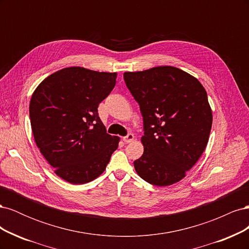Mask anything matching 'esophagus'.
<instances>
[{
  "label": "esophagus",
  "mask_w": 249,
  "mask_h": 249,
  "mask_svg": "<svg viewBox=\"0 0 249 249\" xmlns=\"http://www.w3.org/2000/svg\"><path fill=\"white\" fill-rule=\"evenodd\" d=\"M134 138H135L134 135H133L132 133H130V134H127L126 136H124V137L123 138V140H124V142H125V143H130V142H132V141L134 140Z\"/></svg>",
  "instance_id": "obj_1"
}]
</instances>
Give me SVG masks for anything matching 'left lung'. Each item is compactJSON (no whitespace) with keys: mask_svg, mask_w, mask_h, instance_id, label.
<instances>
[{"mask_svg":"<svg viewBox=\"0 0 249 249\" xmlns=\"http://www.w3.org/2000/svg\"><path fill=\"white\" fill-rule=\"evenodd\" d=\"M124 79L143 117L144 152L135 170L155 186L178 183L208 144L213 116L206 89L173 66L125 71Z\"/></svg>","mask_w":249,"mask_h":249,"instance_id":"obj_1","label":"left lung"}]
</instances>
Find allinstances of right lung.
Returning <instances> with one entry per match:
<instances>
[{
	"label": "right lung",
	"instance_id": "1",
	"mask_svg": "<svg viewBox=\"0 0 249 249\" xmlns=\"http://www.w3.org/2000/svg\"><path fill=\"white\" fill-rule=\"evenodd\" d=\"M116 77L66 67L44 79L32 94L29 111L36 145L66 182L81 185L100 177L118 147L119 137L107 134L97 113Z\"/></svg>",
	"mask_w": 249,
	"mask_h": 249
}]
</instances>
